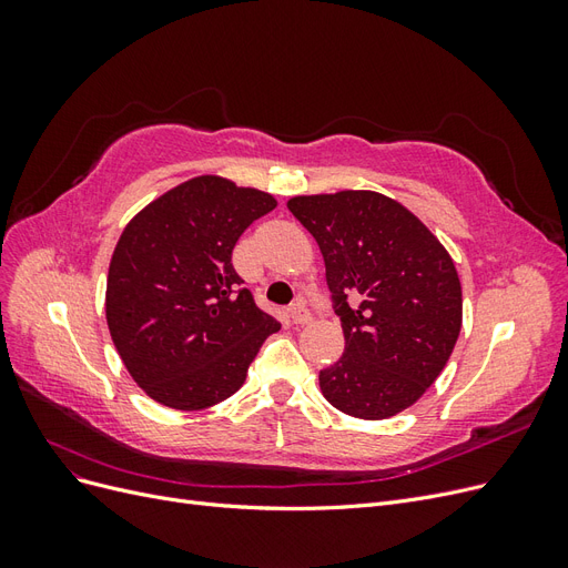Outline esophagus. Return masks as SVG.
<instances>
[{
  "mask_svg": "<svg viewBox=\"0 0 568 568\" xmlns=\"http://www.w3.org/2000/svg\"><path fill=\"white\" fill-rule=\"evenodd\" d=\"M288 315H291V322H294V324H307V322H313V315H311V311H307V307H305L303 303L291 305Z\"/></svg>",
  "mask_w": 568,
  "mask_h": 568,
  "instance_id": "obj_1",
  "label": "esophagus"
}]
</instances>
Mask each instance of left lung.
Returning <instances> with one entry per match:
<instances>
[{
    "label": "left lung",
    "mask_w": 568,
    "mask_h": 568,
    "mask_svg": "<svg viewBox=\"0 0 568 568\" xmlns=\"http://www.w3.org/2000/svg\"><path fill=\"white\" fill-rule=\"evenodd\" d=\"M286 205L322 251L346 336L338 363L320 372L322 395L357 419L395 417L438 379L457 343L462 284L450 253L403 203L365 189Z\"/></svg>",
    "instance_id": "left-lung-1"
}]
</instances>
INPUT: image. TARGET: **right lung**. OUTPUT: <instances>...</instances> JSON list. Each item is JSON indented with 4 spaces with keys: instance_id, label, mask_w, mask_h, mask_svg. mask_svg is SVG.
Listing matches in <instances>:
<instances>
[{
    "instance_id": "add662e5",
    "label": "right lung",
    "mask_w": 568,
    "mask_h": 568,
    "mask_svg": "<svg viewBox=\"0 0 568 568\" xmlns=\"http://www.w3.org/2000/svg\"><path fill=\"white\" fill-rule=\"evenodd\" d=\"M274 205L261 189L201 175L128 222L109 265L106 322L149 398L184 412L227 400L282 329L232 265L239 236Z\"/></svg>"
}]
</instances>
